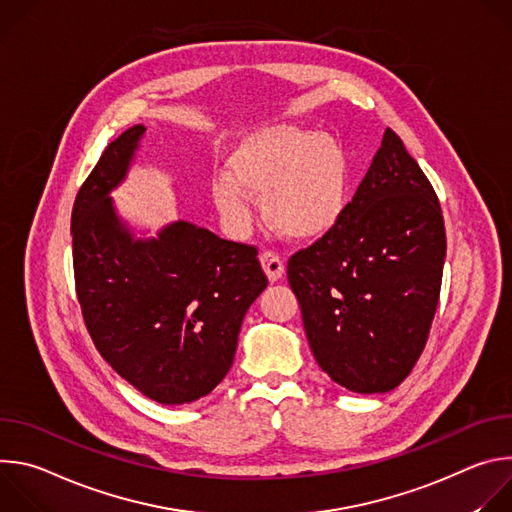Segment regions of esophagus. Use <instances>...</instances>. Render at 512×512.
<instances>
[{"mask_svg": "<svg viewBox=\"0 0 512 512\" xmlns=\"http://www.w3.org/2000/svg\"><path fill=\"white\" fill-rule=\"evenodd\" d=\"M261 265H263V271H265V275H267V279L271 283H275V281H279L283 277L285 267H283V261L279 259V255H275L271 251H265L261 255Z\"/></svg>", "mask_w": 512, "mask_h": 512, "instance_id": "1", "label": "esophagus"}]
</instances>
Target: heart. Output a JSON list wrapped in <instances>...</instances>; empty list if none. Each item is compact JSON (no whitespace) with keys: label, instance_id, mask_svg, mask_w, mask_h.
Masks as SVG:
<instances>
[{"label":"heart","instance_id":"b5f03b06","mask_svg":"<svg viewBox=\"0 0 512 512\" xmlns=\"http://www.w3.org/2000/svg\"><path fill=\"white\" fill-rule=\"evenodd\" d=\"M350 160L332 133L269 125L247 133L212 182V200L237 233L249 229V194L263 196V216L281 237L310 243L328 235L344 214Z\"/></svg>","mask_w":512,"mask_h":512}]
</instances>
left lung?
I'll use <instances>...</instances> for the list:
<instances>
[{
	"mask_svg": "<svg viewBox=\"0 0 512 512\" xmlns=\"http://www.w3.org/2000/svg\"><path fill=\"white\" fill-rule=\"evenodd\" d=\"M444 259L440 200L387 127L340 223L287 263L320 369L352 393L399 387L425 348Z\"/></svg>",
	"mask_w": 512,
	"mask_h": 512,
	"instance_id": "obj_1",
	"label": "left lung"
}]
</instances>
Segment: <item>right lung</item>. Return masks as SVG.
<instances>
[{
	"instance_id": "1",
	"label": "right lung",
	"mask_w": 512,
	"mask_h": 512,
	"mask_svg": "<svg viewBox=\"0 0 512 512\" xmlns=\"http://www.w3.org/2000/svg\"><path fill=\"white\" fill-rule=\"evenodd\" d=\"M143 125L111 141L72 206V263L87 330L113 371L162 405L192 403L235 360L249 306L267 287L257 249L188 221L137 239L109 196Z\"/></svg>"
}]
</instances>
